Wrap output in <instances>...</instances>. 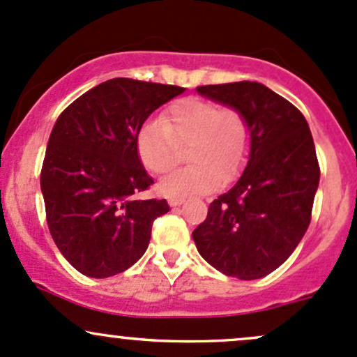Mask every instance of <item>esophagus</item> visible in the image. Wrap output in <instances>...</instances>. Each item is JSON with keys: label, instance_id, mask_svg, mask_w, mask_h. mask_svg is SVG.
<instances>
[{"label": "esophagus", "instance_id": "1", "mask_svg": "<svg viewBox=\"0 0 357 357\" xmlns=\"http://www.w3.org/2000/svg\"><path fill=\"white\" fill-rule=\"evenodd\" d=\"M183 202H185L183 198H169V205L171 206H179Z\"/></svg>", "mask_w": 357, "mask_h": 357}]
</instances>
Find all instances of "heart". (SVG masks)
I'll return each mask as SVG.
<instances>
[{
  "mask_svg": "<svg viewBox=\"0 0 357 357\" xmlns=\"http://www.w3.org/2000/svg\"><path fill=\"white\" fill-rule=\"evenodd\" d=\"M188 144L190 166L160 179V193L171 198L205 195L229 185L248 162L250 128L241 109L202 98H183L166 108L160 120H149L137 132L135 147L149 171L164 174L176 166Z\"/></svg>",
  "mask_w": 357,
  "mask_h": 357,
  "instance_id": "1",
  "label": "heart"
}]
</instances>
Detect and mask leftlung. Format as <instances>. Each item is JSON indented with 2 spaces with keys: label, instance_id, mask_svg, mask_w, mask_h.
<instances>
[{
  "label": "left lung",
  "instance_id": "obj_1",
  "mask_svg": "<svg viewBox=\"0 0 357 357\" xmlns=\"http://www.w3.org/2000/svg\"><path fill=\"white\" fill-rule=\"evenodd\" d=\"M197 91L244 113L250 154L241 179L210 203L193 241L220 273L257 280L291 256L310 225L320 179L312 132L295 105L261 83L208 84Z\"/></svg>",
  "mask_w": 357,
  "mask_h": 357
}]
</instances>
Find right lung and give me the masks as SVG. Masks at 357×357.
Instances as JSON below:
<instances>
[{"label": "right lung", "instance_id": "right-lung-1", "mask_svg": "<svg viewBox=\"0 0 357 357\" xmlns=\"http://www.w3.org/2000/svg\"><path fill=\"white\" fill-rule=\"evenodd\" d=\"M172 84L115 77L74 100L50 132L40 188L50 236L73 268L108 278L147 250L166 199H140L151 188L137 154V132L160 105L181 95Z\"/></svg>", "mask_w": 357, "mask_h": 357}]
</instances>
